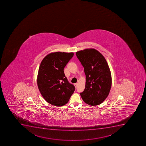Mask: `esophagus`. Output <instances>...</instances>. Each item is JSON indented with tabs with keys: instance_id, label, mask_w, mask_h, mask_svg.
I'll return each mask as SVG.
<instances>
[{
	"instance_id": "esophagus-1",
	"label": "esophagus",
	"mask_w": 146,
	"mask_h": 146,
	"mask_svg": "<svg viewBox=\"0 0 146 146\" xmlns=\"http://www.w3.org/2000/svg\"><path fill=\"white\" fill-rule=\"evenodd\" d=\"M74 86H75V88H76L77 87V85H78V83H76L74 84Z\"/></svg>"
}]
</instances>
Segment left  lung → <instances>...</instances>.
Returning <instances> with one entry per match:
<instances>
[{
	"instance_id": "left-lung-1",
	"label": "left lung",
	"mask_w": 146,
	"mask_h": 146,
	"mask_svg": "<svg viewBox=\"0 0 146 146\" xmlns=\"http://www.w3.org/2000/svg\"><path fill=\"white\" fill-rule=\"evenodd\" d=\"M86 75L84 90L80 95L83 101L97 106L108 97L112 85L110 70L105 57L98 51L85 49L76 53Z\"/></svg>"
}]
</instances>
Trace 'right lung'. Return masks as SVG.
Segmentation results:
<instances>
[{
  "mask_svg": "<svg viewBox=\"0 0 146 146\" xmlns=\"http://www.w3.org/2000/svg\"><path fill=\"white\" fill-rule=\"evenodd\" d=\"M74 55L72 52L51 53L44 58L40 64L37 77L38 89L45 100L55 106L66 105L75 90L64 71Z\"/></svg>",
  "mask_w": 146,
  "mask_h": 146,
  "instance_id": "add662e5",
  "label": "right lung"
}]
</instances>
